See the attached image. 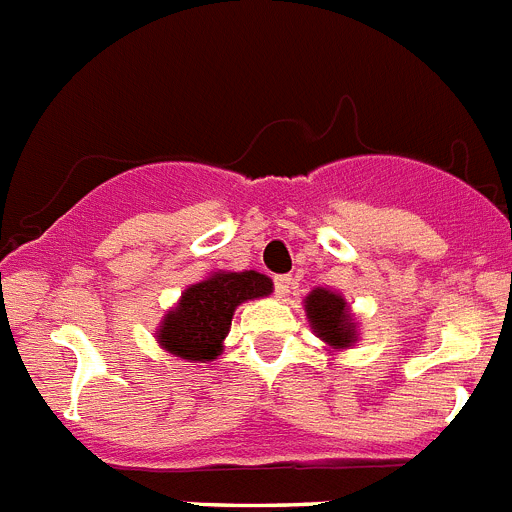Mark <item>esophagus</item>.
<instances>
[{"label":"esophagus","instance_id":"obj_1","mask_svg":"<svg viewBox=\"0 0 512 512\" xmlns=\"http://www.w3.org/2000/svg\"><path fill=\"white\" fill-rule=\"evenodd\" d=\"M292 289V277H274V292L279 297H284Z\"/></svg>","mask_w":512,"mask_h":512}]
</instances>
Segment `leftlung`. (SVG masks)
<instances>
[{
	"label": "left lung",
	"instance_id": "8db88e82",
	"mask_svg": "<svg viewBox=\"0 0 512 512\" xmlns=\"http://www.w3.org/2000/svg\"><path fill=\"white\" fill-rule=\"evenodd\" d=\"M305 312L312 333L330 348H348L356 343L354 315L341 295L325 287H315L305 297Z\"/></svg>",
	"mask_w": 512,
	"mask_h": 512
}]
</instances>
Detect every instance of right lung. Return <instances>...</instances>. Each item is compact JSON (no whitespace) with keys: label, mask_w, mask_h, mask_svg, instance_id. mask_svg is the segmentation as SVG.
I'll list each match as a JSON object with an SVG mask.
<instances>
[{"label":"right lung","mask_w":512,"mask_h":512,"mask_svg":"<svg viewBox=\"0 0 512 512\" xmlns=\"http://www.w3.org/2000/svg\"><path fill=\"white\" fill-rule=\"evenodd\" d=\"M271 279L259 271H215L182 292L174 310L156 330L158 346L187 361H207L223 354L235 307L271 295Z\"/></svg>","instance_id":"1"}]
</instances>
